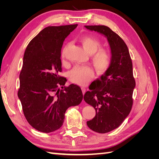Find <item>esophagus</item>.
<instances>
[{
	"label": "esophagus",
	"mask_w": 159,
	"mask_h": 159,
	"mask_svg": "<svg viewBox=\"0 0 159 159\" xmlns=\"http://www.w3.org/2000/svg\"><path fill=\"white\" fill-rule=\"evenodd\" d=\"M81 91H82V93H83V94L84 95L85 93V88H84V87H82V88H81Z\"/></svg>",
	"instance_id": "1"
}]
</instances>
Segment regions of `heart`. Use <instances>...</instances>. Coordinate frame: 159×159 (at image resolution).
<instances>
[{
	"mask_svg": "<svg viewBox=\"0 0 159 159\" xmlns=\"http://www.w3.org/2000/svg\"><path fill=\"white\" fill-rule=\"evenodd\" d=\"M80 42L84 50L91 54V60L93 66L99 74H104L111 63V54L110 51L105 48H100L102 43L98 38L84 36L80 38ZM67 44L61 52V57L64 58L66 50L69 46ZM93 71L88 66H75L69 74V78L71 82L80 85H85L93 78Z\"/></svg>",
	"mask_w": 159,
	"mask_h": 159,
	"instance_id": "obj_1",
	"label": "heart"
}]
</instances>
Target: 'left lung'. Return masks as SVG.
<instances>
[{"mask_svg":"<svg viewBox=\"0 0 159 159\" xmlns=\"http://www.w3.org/2000/svg\"><path fill=\"white\" fill-rule=\"evenodd\" d=\"M85 27L106 37L111 49V63L109 69L91 84V91L84 96L85 102L96 112L95 116L87 121L88 127L95 132L106 133L121 125L131 110L135 88L132 60L123 40L109 27Z\"/></svg>","mask_w":159,"mask_h":159,"instance_id":"1","label":"left lung"}]
</instances>
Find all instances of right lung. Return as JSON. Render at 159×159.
I'll use <instances>...</instances> for the list:
<instances>
[{"instance_id": "right-lung-1", "label": "right lung", "mask_w": 159, "mask_h": 159, "mask_svg": "<svg viewBox=\"0 0 159 159\" xmlns=\"http://www.w3.org/2000/svg\"><path fill=\"white\" fill-rule=\"evenodd\" d=\"M77 26L44 28L30 42L24 54L18 97L27 121L42 133L60 129L66 110L78 105L83 99L78 85L66 87L67 80L59 75L62 45Z\"/></svg>"}]
</instances>
